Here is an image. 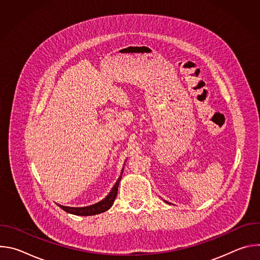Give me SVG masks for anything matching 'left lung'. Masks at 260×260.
Listing matches in <instances>:
<instances>
[{
    "label": "left lung",
    "mask_w": 260,
    "mask_h": 260,
    "mask_svg": "<svg viewBox=\"0 0 260 260\" xmlns=\"http://www.w3.org/2000/svg\"><path fill=\"white\" fill-rule=\"evenodd\" d=\"M164 202H165V203H167V204H170V203H168V202H167V201H164Z\"/></svg>",
    "instance_id": "left-lung-1"
}]
</instances>
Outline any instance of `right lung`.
Returning a JSON list of instances; mask_svg holds the SVG:
<instances>
[{"mask_svg":"<svg viewBox=\"0 0 260 260\" xmlns=\"http://www.w3.org/2000/svg\"><path fill=\"white\" fill-rule=\"evenodd\" d=\"M123 170H124V167L122 168L120 176L117 179L116 183L114 184V186L112 187V189H111L109 194L104 200H102L101 202H99L96 204H93L91 206L79 207V208H76V207H66V206H61V205L57 204L58 207L61 208L63 211H66L69 214L77 215V216H92V215L101 214V213H104V212L108 211L111 207H112V205H113V203H114V201H115V199L117 197L118 186H119V183H120V180H121V177H122Z\"/></svg>","mask_w":260,"mask_h":260,"instance_id":"1","label":"right lung"}]
</instances>
